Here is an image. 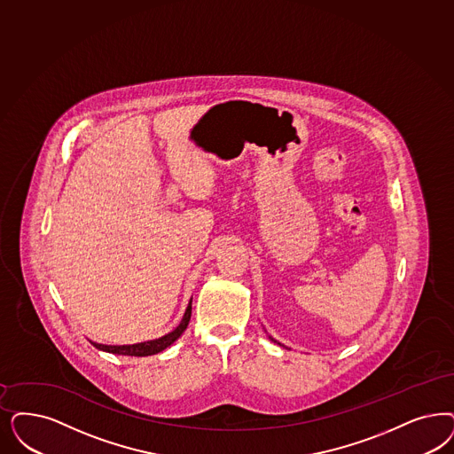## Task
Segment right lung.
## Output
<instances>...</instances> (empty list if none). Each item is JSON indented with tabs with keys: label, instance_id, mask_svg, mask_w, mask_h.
Instances as JSON below:
<instances>
[{
	"label": "right lung",
	"instance_id": "1",
	"mask_svg": "<svg viewBox=\"0 0 454 454\" xmlns=\"http://www.w3.org/2000/svg\"><path fill=\"white\" fill-rule=\"evenodd\" d=\"M189 318H191V301H189L188 309H186V313H184L181 324L172 330L171 333H168V335H164L160 339L134 345H102L95 344V342H92V344L97 348H100V350H106V352H110V354H117V356H132V357L154 356V354L162 352L164 348H168L172 342H176L181 337V333L188 327Z\"/></svg>",
	"mask_w": 454,
	"mask_h": 454
}]
</instances>
